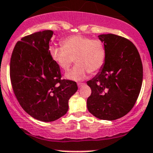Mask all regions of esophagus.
Instances as JSON below:
<instances>
[{"mask_svg": "<svg viewBox=\"0 0 153 153\" xmlns=\"http://www.w3.org/2000/svg\"><path fill=\"white\" fill-rule=\"evenodd\" d=\"M77 85H78V86H79V87H81V86H83V85H84V83H78Z\"/></svg>", "mask_w": 153, "mask_h": 153, "instance_id": "1", "label": "esophagus"}]
</instances>
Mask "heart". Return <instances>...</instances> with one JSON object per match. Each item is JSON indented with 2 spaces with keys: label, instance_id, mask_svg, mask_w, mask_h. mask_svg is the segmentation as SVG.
<instances>
[{
  "label": "heart",
  "instance_id": "heart-1",
  "mask_svg": "<svg viewBox=\"0 0 153 153\" xmlns=\"http://www.w3.org/2000/svg\"><path fill=\"white\" fill-rule=\"evenodd\" d=\"M50 54L62 70H67L73 63L75 67L67 73V77L79 81L87 74H95L101 70L106 60V51L103 42L83 35L67 36L62 40V46L51 47Z\"/></svg>",
  "mask_w": 153,
  "mask_h": 153
}]
</instances>
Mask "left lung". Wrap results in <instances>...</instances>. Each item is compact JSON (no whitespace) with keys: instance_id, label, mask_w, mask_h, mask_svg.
I'll return each instance as SVG.
<instances>
[{"instance_id":"8db88e82","label":"left lung","mask_w":153,"mask_h":153,"mask_svg":"<svg viewBox=\"0 0 153 153\" xmlns=\"http://www.w3.org/2000/svg\"><path fill=\"white\" fill-rule=\"evenodd\" d=\"M105 44L103 67L87 85L91 95L87 109L97 118L115 120L130 111L137 100L143 83V63L136 46L116 34L99 35Z\"/></svg>"}]
</instances>
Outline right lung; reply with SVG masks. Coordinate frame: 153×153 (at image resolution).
I'll return each instance as SVG.
<instances>
[{
  "mask_svg": "<svg viewBox=\"0 0 153 153\" xmlns=\"http://www.w3.org/2000/svg\"><path fill=\"white\" fill-rule=\"evenodd\" d=\"M53 36V32L47 30L24 36L10 57L13 93L24 111L43 122L64 116L69 100L78 90L75 81L62 79L60 67L50 54Z\"/></svg>",
  "mask_w": 153,
  "mask_h": 153,
  "instance_id": "1",
  "label": "right lung"
}]
</instances>
